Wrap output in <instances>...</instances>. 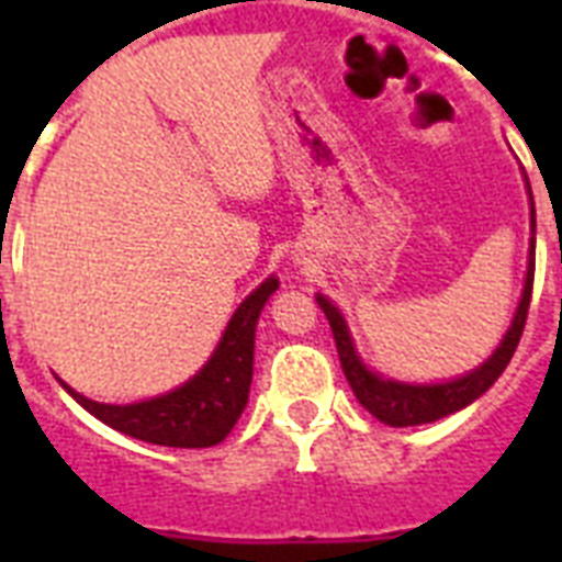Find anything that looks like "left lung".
Returning <instances> with one entry per match:
<instances>
[{"instance_id":"obj_1","label":"left lung","mask_w":562,"mask_h":562,"mask_svg":"<svg viewBox=\"0 0 562 562\" xmlns=\"http://www.w3.org/2000/svg\"><path fill=\"white\" fill-rule=\"evenodd\" d=\"M528 180V178H525ZM531 194V187H528ZM537 212H533L531 198V247H528V273H525V289L516 306V315L507 326L505 338L498 344L493 356L484 364H479L470 373L449 379V382L435 384H411L396 382V379H384L382 373L370 370L361 361L356 344H352L350 326L344 321L341 308L335 306L326 294H317V306L324 308L326 321L333 326L335 347H338V359H341L344 375L350 382L356 400L373 414L375 419H382L384 426L405 428V426H423V423H435L440 417H449L454 411L467 408L470 402H475L484 391H490V384L496 382L498 375L505 373L516 352V344L522 338L525 317H528V306H531V289H533V262H537Z\"/></svg>"}]
</instances>
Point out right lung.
<instances>
[{"label":"right lung","mask_w":562,"mask_h":562,"mask_svg":"<svg viewBox=\"0 0 562 562\" xmlns=\"http://www.w3.org/2000/svg\"><path fill=\"white\" fill-rule=\"evenodd\" d=\"M277 289L280 280L268 277L259 289L250 291L229 317L210 361L175 391L131 405H108V402L87 400L66 382L60 384L104 426L145 443L175 446V449H206L221 443L247 405V393L254 382L256 324Z\"/></svg>","instance_id":"right-lung-1"}]
</instances>
